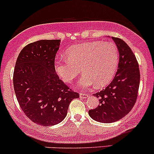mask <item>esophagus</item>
Here are the masks:
<instances>
[{"instance_id":"esophagus-1","label":"esophagus","mask_w":154,"mask_h":154,"mask_svg":"<svg viewBox=\"0 0 154 154\" xmlns=\"http://www.w3.org/2000/svg\"><path fill=\"white\" fill-rule=\"evenodd\" d=\"M89 96V94H86V93H80V97L82 99H85Z\"/></svg>"}]
</instances>
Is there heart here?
Wrapping results in <instances>:
<instances>
[{
	"label": "heart",
	"mask_w": 154,
	"mask_h": 154,
	"mask_svg": "<svg viewBox=\"0 0 154 154\" xmlns=\"http://www.w3.org/2000/svg\"><path fill=\"white\" fill-rule=\"evenodd\" d=\"M65 59H56L54 70L64 82L70 84L82 68L84 75L78 84L87 89L106 86L114 76L119 63V49L113 42L91 41L70 46Z\"/></svg>",
	"instance_id": "b5f03b06"
}]
</instances>
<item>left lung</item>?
Wrapping results in <instances>:
<instances>
[{
	"instance_id": "obj_1",
	"label": "left lung",
	"mask_w": 154,
	"mask_h": 154,
	"mask_svg": "<svg viewBox=\"0 0 154 154\" xmlns=\"http://www.w3.org/2000/svg\"><path fill=\"white\" fill-rule=\"evenodd\" d=\"M112 39L119 52L118 70L109 85L93 94L100 104L89 110L91 118L101 123L117 122L128 114L137 100L140 86L139 65L132 49L123 40Z\"/></svg>"
}]
</instances>
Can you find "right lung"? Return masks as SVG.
Listing matches in <instances>:
<instances>
[{
    "label": "right lung",
    "instance_id": "1",
    "mask_svg": "<svg viewBox=\"0 0 154 154\" xmlns=\"http://www.w3.org/2000/svg\"><path fill=\"white\" fill-rule=\"evenodd\" d=\"M60 44V40L29 44L20 51L14 70V88L20 108L32 122L44 127L60 123L70 102L79 97L55 72Z\"/></svg>",
    "mask_w": 154,
    "mask_h": 154
}]
</instances>
